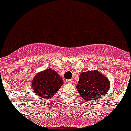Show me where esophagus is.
<instances>
[{
	"label": "esophagus",
	"instance_id": "34e87169",
	"mask_svg": "<svg viewBox=\"0 0 131 131\" xmlns=\"http://www.w3.org/2000/svg\"><path fill=\"white\" fill-rule=\"evenodd\" d=\"M73 83V80L72 79L66 80V83Z\"/></svg>",
	"mask_w": 131,
	"mask_h": 131
}]
</instances>
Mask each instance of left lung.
I'll list each match as a JSON object with an SVG mask.
<instances>
[{"label": "left lung", "mask_w": 131, "mask_h": 131, "mask_svg": "<svg viewBox=\"0 0 131 131\" xmlns=\"http://www.w3.org/2000/svg\"><path fill=\"white\" fill-rule=\"evenodd\" d=\"M110 88L109 79L98 70L81 73L76 86L82 99L89 102L100 99L107 93Z\"/></svg>", "instance_id": "8db88e82"}]
</instances>
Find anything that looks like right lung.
Wrapping results in <instances>:
<instances>
[{
	"label": "right lung",
	"mask_w": 131,
	"mask_h": 131,
	"mask_svg": "<svg viewBox=\"0 0 131 131\" xmlns=\"http://www.w3.org/2000/svg\"><path fill=\"white\" fill-rule=\"evenodd\" d=\"M63 84V80L59 74L49 68L36 74L31 86L38 96L48 100L55 95Z\"/></svg>",
	"instance_id": "obj_1"
}]
</instances>
